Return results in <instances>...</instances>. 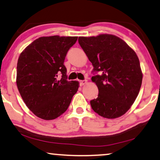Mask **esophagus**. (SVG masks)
<instances>
[{
	"label": "esophagus",
	"instance_id": "obj_1",
	"mask_svg": "<svg viewBox=\"0 0 160 160\" xmlns=\"http://www.w3.org/2000/svg\"><path fill=\"white\" fill-rule=\"evenodd\" d=\"M86 82H87V80H80V85H84Z\"/></svg>",
	"mask_w": 160,
	"mask_h": 160
}]
</instances>
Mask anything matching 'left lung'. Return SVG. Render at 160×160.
I'll return each instance as SVG.
<instances>
[{"mask_svg":"<svg viewBox=\"0 0 160 160\" xmlns=\"http://www.w3.org/2000/svg\"><path fill=\"white\" fill-rule=\"evenodd\" d=\"M78 42L93 66L91 80L98 88V98L90 101L92 110L104 118L120 117L135 101L142 85L137 54L114 35L81 37Z\"/></svg>","mask_w":160,"mask_h":160,"instance_id":"left-lung-1","label":"left lung"}]
</instances>
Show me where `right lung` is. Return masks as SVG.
<instances>
[{
	"mask_svg": "<svg viewBox=\"0 0 160 160\" xmlns=\"http://www.w3.org/2000/svg\"><path fill=\"white\" fill-rule=\"evenodd\" d=\"M77 37H43L18 57L16 84L27 106L36 116L52 120L67 111L79 83L68 81L64 65Z\"/></svg>",
	"mask_w": 160,
	"mask_h": 160,
	"instance_id": "obj_1",
	"label": "right lung"
}]
</instances>
